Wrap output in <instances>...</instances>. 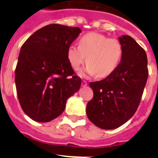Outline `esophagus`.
Returning <instances> with one entry per match:
<instances>
[{"label": "esophagus", "instance_id": "1", "mask_svg": "<svg viewBox=\"0 0 158 158\" xmlns=\"http://www.w3.org/2000/svg\"><path fill=\"white\" fill-rule=\"evenodd\" d=\"M87 85H88V82L86 81H85V80L82 81V82H81V85L83 86V87H85V86H87Z\"/></svg>", "mask_w": 158, "mask_h": 158}]
</instances>
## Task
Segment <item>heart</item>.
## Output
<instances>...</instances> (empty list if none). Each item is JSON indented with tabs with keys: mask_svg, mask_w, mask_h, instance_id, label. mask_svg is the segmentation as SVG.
<instances>
[{
	"mask_svg": "<svg viewBox=\"0 0 158 158\" xmlns=\"http://www.w3.org/2000/svg\"><path fill=\"white\" fill-rule=\"evenodd\" d=\"M122 55L120 42L98 32L84 35L79 40V46H69L67 51L73 69L78 70L86 61L88 66L82 75L96 74L97 77L111 74L120 62Z\"/></svg>",
	"mask_w": 158,
	"mask_h": 158,
	"instance_id": "1",
	"label": "heart"
}]
</instances>
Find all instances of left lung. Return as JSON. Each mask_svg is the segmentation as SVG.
<instances>
[{
  "mask_svg": "<svg viewBox=\"0 0 158 158\" xmlns=\"http://www.w3.org/2000/svg\"><path fill=\"white\" fill-rule=\"evenodd\" d=\"M119 42L123 55L116 69L103 80L89 83L93 97L87 104V116L105 130L120 127L135 115L149 74L144 49L129 35L120 37Z\"/></svg>",
  "mask_w": 158,
  "mask_h": 158,
  "instance_id": "left-lung-1",
  "label": "left lung"
}]
</instances>
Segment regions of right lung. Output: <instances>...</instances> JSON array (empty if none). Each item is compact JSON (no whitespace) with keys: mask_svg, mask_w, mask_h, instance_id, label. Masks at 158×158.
<instances>
[{"mask_svg":"<svg viewBox=\"0 0 158 158\" xmlns=\"http://www.w3.org/2000/svg\"><path fill=\"white\" fill-rule=\"evenodd\" d=\"M79 27L52 23L24 42L18 58L15 81L19 104L31 119L47 123L64 111L66 100L80 89L67 56Z\"/></svg>","mask_w":158,"mask_h":158,"instance_id":"right-lung-1","label":"right lung"}]
</instances>
